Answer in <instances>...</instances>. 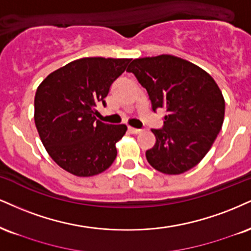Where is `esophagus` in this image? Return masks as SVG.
<instances>
[{
  "instance_id": "esophagus-1",
  "label": "esophagus",
  "mask_w": 251,
  "mask_h": 251,
  "mask_svg": "<svg viewBox=\"0 0 251 251\" xmlns=\"http://www.w3.org/2000/svg\"><path fill=\"white\" fill-rule=\"evenodd\" d=\"M128 131H129V133H132V134H139L143 132V129L134 128V127H131V126H128Z\"/></svg>"
}]
</instances>
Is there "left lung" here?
<instances>
[{
    "instance_id": "obj_1",
    "label": "left lung",
    "mask_w": 251,
    "mask_h": 251,
    "mask_svg": "<svg viewBox=\"0 0 251 251\" xmlns=\"http://www.w3.org/2000/svg\"><path fill=\"white\" fill-rule=\"evenodd\" d=\"M132 72L146 89L152 108H165L164 126L146 152L147 161L165 174H181L195 167L220 133L225 99L212 76L201 68L171 55L134 59Z\"/></svg>"
}]
</instances>
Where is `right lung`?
Returning a JSON list of instances; mask_svg holds the SVG:
<instances>
[{
  "mask_svg": "<svg viewBox=\"0 0 251 251\" xmlns=\"http://www.w3.org/2000/svg\"><path fill=\"white\" fill-rule=\"evenodd\" d=\"M131 59L89 57L53 71L35 96V124L45 150L63 170L92 176L113 164L126 125L97 120V106Z\"/></svg>",
  "mask_w": 251,
  "mask_h": 251,
  "instance_id": "right-lung-1",
  "label": "right lung"
}]
</instances>
